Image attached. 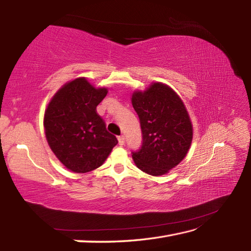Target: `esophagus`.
Instances as JSON below:
<instances>
[{"label": "esophagus", "instance_id": "34e87169", "mask_svg": "<svg viewBox=\"0 0 251 251\" xmlns=\"http://www.w3.org/2000/svg\"><path fill=\"white\" fill-rule=\"evenodd\" d=\"M119 145L120 146H124L125 145V137L124 136H120L119 137Z\"/></svg>", "mask_w": 251, "mask_h": 251}]
</instances>
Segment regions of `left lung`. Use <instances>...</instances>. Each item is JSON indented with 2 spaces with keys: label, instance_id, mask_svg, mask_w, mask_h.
<instances>
[{
  "label": "left lung",
  "instance_id": "8db88e82",
  "mask_svg": "<svg viewBox=\"0 0 251 251\" xmlns=\"http://www.w3.org/2000/svg\"><path fill=\"white\" fill-rule=\"evenodd\" d=\"M132 106L140 121L142 143L131 151L142 172L161 176L177 166L188 153L193 128L182 100L162 83H154L146 92H136Z\"/></svg>",
  "mask_w": 251,
  "mask_h": 251
}]
</instances>
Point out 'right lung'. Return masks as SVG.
Returning a JSON list of instances; mask_svg holds the SVG:
<instances>
[{
	"label": "right lung",
	"mask_w": 251,
	"mask_h": 251,
	"mask_svg": "<svg viewBox=\"0 0 251 251\" xmlns=\"http://www.w3.org/2000/svg\"><path fill=\"white\" fill-rule=\"evenodd\" d=\"M106 94L105 88H95L79 77L58 90L45 111L49 145L74 173H88L101 166L119 142L97 113V105Z\"/></svg>",
	"instance_id": "right-lung-1"
}]
</instances>
